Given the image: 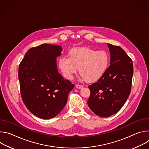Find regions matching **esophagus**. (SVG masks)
Instances as JSON below:
<instances>
[{
	"label": "esophagus",
	"instance_id": "obj_1",
	"mask_svg": "<svg viewBox=\"0 0 149 149\" xmlns=\"http://www.w3.org/2000/svg\"><path fill=\"white\" fill-rule=\"evenodd\" d=\"M75 87L78 89H82L84 87V86H82V85H78V84H76L75 85Z\"/></svg>",
	"mask_w": 149,
	"mask_h": 149
}]
</instances>
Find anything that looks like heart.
I'll list each match as a JSON object with an SVG mask.
<instances>
[{
  "label": "heart",
  "mask_w": 149,
  "mask_h": 149,
  "mask_svg": "<svg viewBox=\"0 0 149 149\" xmlns=\"http://www.w3.org/2000/svg\"><path fill=\"white\" fill-rule=\"evenodd\" d=\"M69 58H59L58 65L64 77L72 79L78 68V72L88 82L100 79L107 70L110 62L109 54L89 47H77L68 52Z\"/></svg>",
  "instance_id": "obj_1"
}]
</instances>
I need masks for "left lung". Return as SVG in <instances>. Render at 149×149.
<instances>
[{"instance_id":"8db88e82","label":"left lung","mask_w":149,"mask_h":149,"mask_svg":"<svg viewBox=\"0 0 149 149\" xmlns=\"http://www.w3.org/2000/svg\"><path fill=\"white\" fill-rule=\"evenodd\" d=\"M107 45L110 65L100 79L88 86V107L101 117H109L121 109L130 94L133 74V61L125 52L118 46Z\"/></svg>"}]
</instances>
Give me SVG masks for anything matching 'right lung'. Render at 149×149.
Here are the masks:
<instances>
[{
    "mask_svg": "<svg viewBox=\"0 0 149 149\" xmlns=\"http://www.w3.org/2000/svg\"><path fill=\"white\" fill-rule=\"evenodd\" d=\"M59 45L42 44L29 49L20 63L18 78L20 94L26 108L33 115L49 119L65 106L74 84L58 72L56 58Z\"/></svg>",
    "mask_w": 149,
    "mask_h": 149,
    "instance_id": "add662e5",
    "label": "right lung"
}]
</instances>
